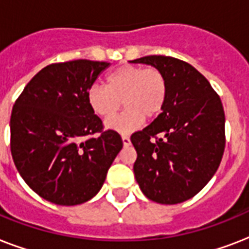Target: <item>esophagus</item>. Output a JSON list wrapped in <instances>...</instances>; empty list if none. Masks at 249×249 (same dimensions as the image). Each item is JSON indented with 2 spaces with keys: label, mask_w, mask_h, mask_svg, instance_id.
Segmentation results:
<instances>
[{
  "label": "esophagus",
  "mask_w": 249,
  "mask_h": 249,
  "mask_svg": "<svg viewBox=\"0 0 249 249\" xmlns=\"http://www.w3.org/2000/svg\"><path fill=\"white\" fill-rule=\"evenodd\" d=\"M121 140H123V144H124L125 147L130 146V138H129L128 136H123L121 137Z\"/></svg>",
  "instance_id": "1"
}]
</instances>
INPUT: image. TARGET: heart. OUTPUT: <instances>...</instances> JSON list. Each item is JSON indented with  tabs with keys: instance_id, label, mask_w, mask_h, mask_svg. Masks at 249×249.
<instances>
[{
	"instance_id": "heart-1",
	"label": "heart",
	"mask_w": 249,
	"mask_h": 249,
	"mask_svg": "<svg viewBox=\"0 0 249 249\" xmlns=\"http://www.w3.org/2000/svg\"><path fill=\"white\" fill-rule=\"evenodd\" d=\"M120 116L106 121V128L121 134L134 132L143 124L144 117L159 115L166 101V80L156 68L123 66L109 72L106 86L94 84L86 91L90 109L101 119H109L121 106Z\"/></svg>"
}]
</instances>
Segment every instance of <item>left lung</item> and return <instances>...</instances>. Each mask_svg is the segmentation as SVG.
<instances>
[{
  "instance_id": "1",
  "label": "left lung",
  "mask_w": 249,
  "mask_h": 249,
  "mask_svg": "<svg viewBox=\"0 0 249 249\" xmlns=\"http://www.w3.org/2000/svg\"><path fill=\"white\" fill-rule=\"evenodd\" d=\"M159 70L166 101L159 116L130 137L133 166L142 193L160 204L195 196L220 166L225 150V112L209 81L191 64L172 56L130 60ZM156 141H152V138Z\"/></svg>"
}]
</instances>
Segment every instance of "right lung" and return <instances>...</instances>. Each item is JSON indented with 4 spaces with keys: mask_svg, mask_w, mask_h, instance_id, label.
<instances>
[{
    "mask_svg": "<svg viewBox=\"0 0 249 249\" xmlns=\"http://www.w3.org/2000/svg\"><path fill=\"white\" fill-rule=\"evenodd\" d=\"M107 62L71 60L42 68L27 84L10 119L11 155L31 189L58 205L90 200L123 148L119 133L102 129L86 91Z\"/></svg>",
    "mask_w": 249,
    "mask_h": 249,
    "instance_id": "add662e5",
    "label": "right lung"
}]
</instances>
